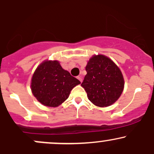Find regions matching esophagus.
Wrapping results in <instances>:
<instances>
[{"mask_svg":"<svg viewBox=\"0 0 154 154\" xmlns=\"http://www.w3.org/2000/svg\"><path fill=\"white\" fill-rule=\"evenodd\" d=\"M77 79H78L81 82H82V75H79L78 77H77Z\"/></svg>","mask_w":154,"mask_h":154,"instance_id":"34e87169","label":"esophagus"}]
</instances>
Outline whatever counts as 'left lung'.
<instances>
[{
	"mask_svg": "<svg viewBox=\"0 0 154 154\" xmlns=\"http://www.w3.org/2000/svg\"><path fill=\"white\" fill-rule=\"evenodd\" d=\"M87 75L81 86L94 105L106 107L115 103L122 93L125 85L119 68L107 56L95 55L85 67Z\"/></svg>",
	"mask_w": 154,
	"mask_h": 154,
	"instance_id": "obj_1",
	"label": "left lung"
}]
</instances>
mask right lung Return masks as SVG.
<instances>
[{"mask_svg": "<svg viewBox=\"0 0 154 154\" xmlns=\"http://www.w3.org/2000/svg\"><path fill=\"white\" fill-rule=\"evenodd\" d=\"M80 82L64 70L58 61H45L36 69L31 82L32 93L40 103L57 107L68 98Z\"/></svg>", "mask_w": 154, "mask_h": 154, "instance_id": "right-lung-1", "label": "right lung"}]
</instances>
